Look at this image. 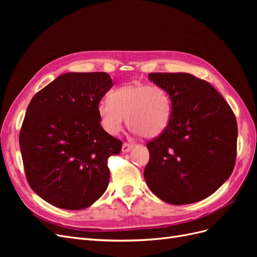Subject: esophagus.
<instances>
[{
	"mask_svg": "<svg viewBox=\"0 0 257 257\" xmlns=\"http://www.w3.org/2000/svg\"><path fill=\"white\" fill-rule=\"evenodd\" d=\"M134 148V145L133 144H128V143H124L123 146H122V152L126 153V152H130L132 149Z\"/></svg>",
	"mask_w": 257,
	"mask_h": 257,
	"instance_id": "34e87169",
	"label": "esophagus"
}]
</instances>
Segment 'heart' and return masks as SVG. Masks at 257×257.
<instances>
[{"mask_svg":"<svg viewBox=\"0 0 257 257\" xmlns=\"http://www.w3.org/2000/svg\"><path fill=\"white\" fill-rule=\"evenodd\" d=\"M97 111L106 132L118 135L124 121L145 138H155L164 132L172 115V100L160 87L131 82L111 92L110 98L99 100Z\"/></svg>","mask_w":257,"mask_h":257,"instance_id":"1","label":"heart"}]
</instances>
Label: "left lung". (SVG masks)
<instances>
[{
    "instance_id": "left-lung-1",
    "label": "left lung",
    "mask_w": 257,
    "mask_h": 257,
    "mask_svg": "<svg viewBox=\"0 0 257 257\" xmlns=\"http://www.w3.org/2000/svg\"><path fill=\"white\" fill-rule=\"evenodd\" d=\"M172 100L167 128L147 145L145 180L165 203L188 205L213 194L236 161L238 128L234 112L209 82L186 73H151Z\"/></svg>"
}]
</instances>
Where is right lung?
<instances>
[{
	"label": "right lung",
	"instance_id": "right-lung-1",
	"mask_svg": "<svg viewBox=\"0 0 257 257\" xmlns=\"http://www.w3.org/2000/svg\"><path fill=\"white\" fill-rule=\"evenodd\" d=\"M112 85L107 73H66L31 99L20 150L30 186L50 205L81 210L105 193L107 160L122 148L100 125L97 111Z\"/></svg>",
	"mask_w": 257,
	"mask_h": 257
}]
</instances>
